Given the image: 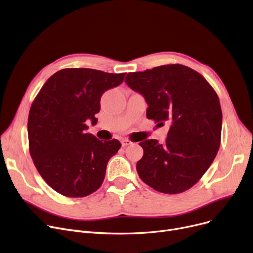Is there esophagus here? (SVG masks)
Here are the masks:
<instances>
[{
	"label": "esophagus",
	"instance_id": "34e87169",
	"mask_svg": "<svg viewBox=\"0 0 253 253\" xmlns=\"http://www.w3.org/2000/svg\"><path fill=\"white\" fill-rule=\"evenodd\" d=\"M130 144H131V141L128 140V139H123V140H122V145H123L124 147H126V146H127V145H130Z\"/></svg>",
	"mask_w": 253,
	"mask_h": 253
}]
</instances>
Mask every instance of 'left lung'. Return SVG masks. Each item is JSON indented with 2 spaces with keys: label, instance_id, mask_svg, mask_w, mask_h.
Returning <instances> with one entry per match:
<instances>
[{
  "label": "left lung",
  "instance_id": "8db88e82",
  "mask_svg": "<svg viewBox=\"0 0 253 253\" xmlns=\"http://www.w3.org/2000/svg\"><path fill=\"white\" fill-rule=\"evenodd\" d=\"M127 85L145 98L146 116L159 125L169 120L166 141L146 140L137 163L143 182L176 195L194 186L218 152L222 112L218 95L197 71L179 64L128 73Z\"/></svg>",
  "mask_w": 253,
  "mask_h": 253
}]
</instances>
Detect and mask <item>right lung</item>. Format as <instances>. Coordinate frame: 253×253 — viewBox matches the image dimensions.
I'll list each match as a JSON object with an SVG mask.
<instances>
[{
	"label": "right lung",
	"instance_id": "right-lung-1",
	"mask_svg": "<svg viewBox=\"0 0 253 253\" xmlns=\"http://www.w3.org/2000/svg\"><path fill=\"white\" fill-rule=\"evenodd\" d=\"M126 73L85 68L57 71L35 98L28 118L29 149L44 181L68 198L86 197L102 185L107 164L122 144L87 134L95 125L102 94Z\"/></svg>",
	"mask_w": 253,
	"mask_h": 253
}]
</instances>
